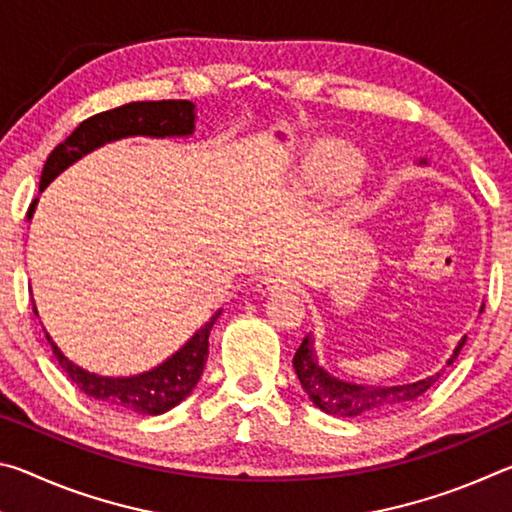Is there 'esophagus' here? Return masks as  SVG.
Masks as SVG:
<instances>
[{
  "label": "esophagus",
  "instance_id": "34e87169",
  "mask_svg": "<svg viewBox=\"0 0 512 512\" xmlns=\"http://www.w3.org/2000/svg\"><path fill=\"white\" fill-rule=\"evenodd\" d=\"M291 289V280L284 275H264L259 277L257 282V291L259 293H282V291H289Z\"/></svg>",
  "mask_w": 512,
  "mask_h": 512
}]
</instances>
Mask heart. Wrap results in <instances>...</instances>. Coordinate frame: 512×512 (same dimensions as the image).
I'll return each mask as SVG.
<instances>
[{
    "label": "heart",
    "mask_w": 512,
    "mask_h": 512,
    "mask_svg": "<svg viewBox=\"0 0 512 512\" xmlns=\"http://www.w3.org/2000/svg\"><path fill=\"white\" fill-rule=\"evenodd\" d=\"M357 164L359 160L345 146L325 144L314 153L309 169L311 176L320 180V183H343V180H348L357 171Z\"/></svg>",
    "instance_id": "1"
}]
</instances>
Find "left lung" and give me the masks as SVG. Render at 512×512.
I'll return each mask as SVG.
<instances>
[{
	"label": "left lung",
	"instance_id": "left-lung-1",
	"mask_svg": "<svg viewBox=\"0 0 512 512\" xmlns=\"http://www.w3.org/2000/svg\"><path fill=\"white\" fill-rule=\"evenodd\" d=\"M465 341L467 339L458 343V348L454 350L452 359L447 361V366H452L456 361ZM293 368H296V375L300 379L302 388H305V393L311 397V402H314L320 411H325L329 415H341V418H357V415H375V413L397 409V406L409 404L411 400H415V397L427 393L440 377L438 372V375L413 381V384H406V386L348 384V381L336 379L318 366L311 334L305 336V341H302L300 348L296 350Z\"/></svg>",
	"mask_w": 512,
	"mask_h": 512
}]
</instances>
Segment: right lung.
Wrapping results in <instances>:
<instances>
[{
    "instance_id": "add662e5",
    "label": "right lung",
    "mask_w": 512,
    "mask_h": 512,
    "mask_svg": "<svg viewBox=\"0 0 512 512\" xmlns=\"http://www.w3.org/2000/svg\"><path fill=\"white\" fill-rule=\"evenodd\" d=\"M194 133V103L192 101H133L115 110L99 112L90 119L81 121L74 128V133L67 137L63 144H58L49 153L40 176V192L60 171L67 169L69 164L83 158L103 146L106 142L119 140V137L131 135H149V137H173V135H192ZM36 201L31 203L27 219L36 210ZM36 311V307H33ZM38 314V311H36ZM221 316V311L207 320L198 332L180 348L173 357H169L162 366L135 377H99L92 372L83 370L76 363L69 361L58 345L47 341L54 350L58 366L65 370V375L74 381L76 388L94 400L106 402L121 409L142 413V415H160L173 409L185 397L194 391L196 381L201 379L207 352H210V332L214 320Z\"/></svg>"
}]
</instances>
